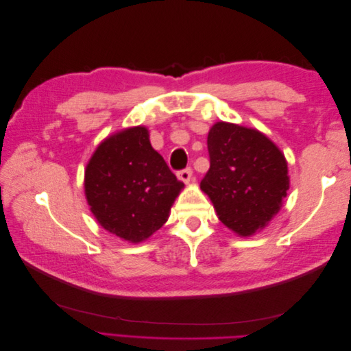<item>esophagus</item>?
Wrapping results in <instances>:
<instances>
[{
	"mask_svg": "<svg viewBox=\"0 0 351 351\" xmlns=\"http://www.w3.org/2000/svg\"><path fill=\"white\" fill-rule=\"evenodd\" d=\"M192 168H184V169H182V171H178L177 173V176H178V178L182 180L183 183H189L190 182V178H192Z\"/></svg>",
	"mask_w": 351,
	"mask_h": 351,
	"instance_id": "obj_1",
	"label": "esophagus"
}]
</instances>
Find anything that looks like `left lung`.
Segmentation results:
<instances>
[{
	"label": "left lung",
	"instance_id": "8db88e82",
	"mask_svg": "<svg viewBox=\"0 0 351 351\" xmlns=\"http://www.w3.org/2000/svg\"><path fill=\"white\" fill-rule=\"evenodd\" d=\"M210 167L200 182L222 224L252 236L278 214L290 186L282 152L267 136L219 121L208 134Z\"/></svg>",
	"mask_w": 351,
	"mask_h": 351
}]
</instances>
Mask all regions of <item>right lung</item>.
Instances as JSON below:
<instances>
[{
    "label": "right lung",
    "instance_id": "right-lung-1",
    "mask_svg": "<svg viewBox=\"0 0 351 351\" xmlns=\"http://www.w3.org/2000/svg\"><path fill=\"white\" fill-rule=\"evenodd\" d=\"M184 184L137 125L105 139L84 171L92 214L112 234L139 243L161 228Z\"/></svg>",
    "mask_w": 351,
    "mask_h": 351
}]
</instances>
